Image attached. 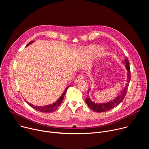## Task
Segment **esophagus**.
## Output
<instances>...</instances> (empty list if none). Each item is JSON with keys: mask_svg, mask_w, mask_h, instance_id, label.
I'll return each instance as SVG.
<instances>
[{"mask_svg": "<svg viewBox=\"0 0 149 149\" xmlns=\"http://www.w3.org/2000/svg\"><path fill=\"white\" fill-rule=\"evenodd\" d=\"M83 79H84V76L80 75L78 76V77L76 78V79H75V83H78V82H79L82 81Z\"/></svg>", "mask_w": 149, "mask_h": 149, "instance_id": "esophagus-1", "label": "esophagus"}]
</instances>
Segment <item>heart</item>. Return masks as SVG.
<instances>
[{"instance_id":"1","label":"heart","mask_w":149,"mask_h":149,"mask_svg":"<svg viewBox=\"0 0 149 149\" xmlns=\"http://www.w3.org/2000/svg\"><path fill=\"white\" fill-rule=\"evenodd\" d=\"M102 48L99 45H90L87 48L82 49V51L85 53H88L90 55H94L97 53L101 52Z\"/></svg>"}]
</instances>
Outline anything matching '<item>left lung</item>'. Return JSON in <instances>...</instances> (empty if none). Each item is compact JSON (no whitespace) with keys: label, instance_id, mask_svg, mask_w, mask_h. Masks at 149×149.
Instances as JSON below:
<instances>
[{"label":"left lung","instance_id":"1","mask_svg":"<svg viewBox=\"0 0 149 149\" xmlns=\"http://www.w3.org/2000/svg\"><path fill=\"white\" fill-rule=\"evenodd\" d=\"M122 63L124 64V67H125L126 70H127V83L125 85V87L123 88V90L121 91V94L117 96L114 100L110 101L109 102H103V103H97L93 101L89 97V93L90 91L91 90L90 88L88 91V95L86 99V102L87 104L88 107L94 111L95 112H98V113H101V112H105L109 111L110 110H111L113 109L116 106L118 105L123 100L124 98L126 93L127 91V90H128V87L129 85V82L130 81V68L129 65V62L128 60V58H125L123 61Z\"/></svg>","mask_w":149,"mask_h":149}]
</instances>
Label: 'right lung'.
<instances>
[{"label": "right lung", "mask_w": 149, "mask_h": 149, "mask_svg": "<svg viewBox=\"0 0 149 149\" xmlns=\"http://www.w3.org/2000/svg\"><path fill=\"white\" fill-rule=\"evenodd\" d=\"M33 42L34 41H31L26 46V47H27L28 46H29V45L32 44ZM70 86H71V85H70L69 86H68L66 88V89L64 90V91H63V93H62V95L57 100V101L56 102H54L53 104H49V105H45V106H37V105H34L29 103V102L26 101L31 106V107H32L33 109H35L37 111H40V112H43V113H52V112L55 111L58 109L59 106L61 105V104L62 103V102L63 101V98H64V95H65V94L67 93V90Z\"/></svg>", "instance_id": "1"}]
</instances>
